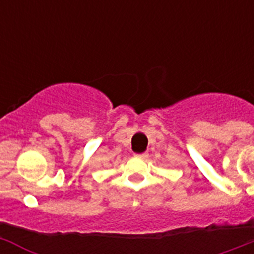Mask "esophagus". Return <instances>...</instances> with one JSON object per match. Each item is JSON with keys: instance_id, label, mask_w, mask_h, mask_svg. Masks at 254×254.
I'll return each instance as SVG.
<instances>
[{"instance_id": "1", "label": "esophagus", "mask_w": 254, "mask_h": 254, "mask_svg": "<svg viewBox=\"0 0 254 254\" xmlns=\"http://www.w3.org/2000/svg\"><path fill=\"white\" fill-rule=\"evenodd\" d=\"M134 156L138 159H146L149 156V154L147 152H141V154H134Z\"/></svg>"}]
</instances>
